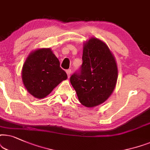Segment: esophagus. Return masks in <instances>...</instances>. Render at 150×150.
Wrapping results in <instances>:
<instances>
[{
  "mask_svg": "<svg viewBox=\"0 0 150 150\" xmlns=\"http://www.w3.org/2000/svg\"><path fill=\"white\" fill-rule=\"evenodd\" d=\"M67 75H68V77H71V69H69V70H67Z\"/></svg>",
  "mask_w": 150,
  "mask_h": 150,
  "instance_id": "obj_1",
  "label": "esophagus"
}]
</instances>
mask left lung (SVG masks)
<instances>
[{
	"mask_svg": "<svg viewBox=\"0 0 150 150\" xmlns=\"http://www.w3.org/2000/svg\"><path fill=\"white\" fill-rule=\"evenodd\" d=\"M82 60L80 70L71 75L70 81L81 104L95 107L106 101L115 89L117 62L106 44L95 38L83 45Z\"/></svg>",
	"mask_w": 150,
	"mask_h": 150,
	"instance_id": "left-lung-1",
	"label": "left lung"
}]
</instances>
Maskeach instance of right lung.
Segmentation results:
<instances>
[{
	"label": "right lung",
	"mask_w": 150,
	"mask_h": 150,
	"mask_svg": "<svg viewBox=\"0 0 150 150\" xmlns=\"http://www.w3.org/2000/svg\"><path fill=\"white\" fill-rule=\"evenodd\" d=\"M67 79L66 72L51 49L32 51L24 63L22 79L29 93L38 99L47 97L59 83Z\"/></svg>",
	"instance_id": "right-lung-1"
}]
</instances>
